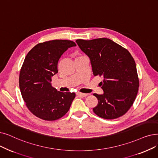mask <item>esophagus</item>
I'll list each match as a JSON object with an SVG mask.
<instances>
[{
    "label": "esophagus",
    "mask_w": 158,
    "mask_h": 158,
    "mask_svg": "<svg viewBox=\"0 0 158 158\" xmlns=\"http://www.w3.org/2000/svg\"><path fill=\"white\" fill-rule=\"evenodd\" d=\"M77 95L79 96H81V97H86L88 95V94H84V93H81V92H77Z\"/></svg>",
    "instance_id": "1"
}]
</instances>
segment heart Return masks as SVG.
<instances>
[{
	"instance_id": "obj_1",
	"label": "heart",
	"mask_w": 158,
	"mask_h": 158,
	"mask_svg": "<svg viewBox=\"0 0 158 158\" xmlns=\"http://www.w3.org/2000/svg\"><path fill=\"white\" fill-rule=\"evenodd\" d=\"M83 57V56H81V55H79V56L77 57Z\"/></svg>"
}]
</instances>
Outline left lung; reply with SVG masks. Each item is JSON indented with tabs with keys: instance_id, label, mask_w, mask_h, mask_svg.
I'll use <instances>...</instances> for the list:
<instances>
[{
	"instance_id": "left-lung-1",
	"label": "left lung",
	"mask_w": 158,
	"mask_h": 158,
	"mask_svg": "<svg viewBox=\"0 0 158 158\" xmlns=\"http://www.w3.org/2000/svg\"><path fill=\"white\" fill-rule=\"evenodd\" d=\"M81 50L89 57L94 76H102L104 94H94L98 104L94 112L106 119L118 118L133 105L139 86L135 60L125 48L107 38L77 39Z\"/></svg>"
}]
</instances>
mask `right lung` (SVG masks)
Masks as SVG:
<instances>
[{"label": "right lung", "mask_w": 158, "mask_h": 158, "mask_svg": "<svg viewBox=\"0 0 158 158\" xmlns=\"http://www.w3.org/2000/svg\"><path fill=\"white\" fill-rule=\"evenodd\" d=\"M72 40H52L34 46L26 56L20 71L19 87L29 110L45 121L61 118L69 110L75 93L60 92L52 86L62 54L75 46Z\"/></svg>", "instance_id": "obj_1"}]
</instances>
